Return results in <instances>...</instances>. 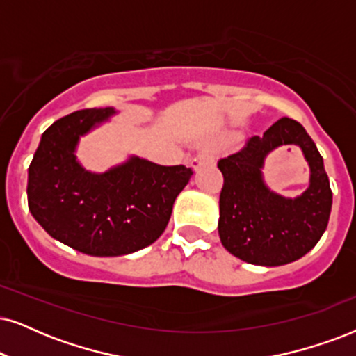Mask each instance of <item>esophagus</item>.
Segmentation results:
<instances>
[{"label": "esophagus", "instance_id": "esophagus-1", "mask_svg": "<svg viewBox=\"0 0 356 356\" xmlns=\"http://www.w3.org/2000/svg\"><path fill=\"white\" fill-rule=\"evenodd\" d=\"M210 159H211V157L207 154V152H202V154H199L197 157H193V159L191 161V168L193 170H197L199 168H202V165H204V164L210 163Z\"/></svg>", "mask_w": 356, "mask_h": 356}]
</instances>
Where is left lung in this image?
<instances>
[{
    "label": "left lung",
    "instance_id": "obj_1",
    "mask_svg": "<svg viewBox=\"0 0 356 356\" xmlns=\"http://www.w3.org/2000/svg\"><path fill=\"white\" fill-rule=\"evenodd\" d=\"M281 145H298L309 165V186L298 197L274 193L264 181L266 157ZM218 235L225 250L256 266H282L307 254L325 232L332 191L316 143L298 121L281 118L235 154L218 161Z\"/></svg>",
    "mask_w": 356,
    "mask_h": 356
}]
</instances>
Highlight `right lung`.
I'll use <instances>...</instances> for the list:
<instances>
[{"instance_id": "obj_1", "label": "right lung", "mask_w": 356, "mask_h": 356, "mask_svg": "<svg viewBox=\"0 0 356 356\" xmlns=\"http://www.w3.org/2000/svg\"><path fill=\"white\" fill-rule=\"evenodd\" d=\"M115 108L80 110L40 136L28 169V205L54 240L83 254H131L154 243L192 177L186 165H159L139 156L105 172L77 157L80 139L111 121Z\"/></svg>"}]
</instances>
